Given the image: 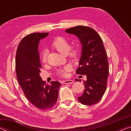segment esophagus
I'll return each mask as SVG.
<instances>
[{"mask_svg": "<svg viewBox=\"0 0 131 131\" xmlns=\"http://www.w3.org/2000/svg\"><path fill=\"white\" fill-rule=\"evenodd\" d=\"M73 83V81L72 80H64L63 81V84H72Z\"/></svg>", "mask_w": 131, "mask_h": 131, "instance_id": "obj_1", "label": "esophagus"}]
</instances>
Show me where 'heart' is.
<instances>
[{"mask_svg": "<svg viewBox=\"0 0 131 131\" xmlns=\"http://www.w3.org/2000/svg\"><path fill=\"white\" fill-rule=\"evenodd\" d=\"M51 47L56 50L59 53L66 55L68 54L69 56L72 59H77L79 57V50L77 47L70 48V45L69 41L65 37L62 36H57L53 40L51 43ZM41 59L43 62H47V52L45 51L42 52L41 54ZM71 68L70 66H66L62 69L57 72V75L60 77H67L68 72H70Z\"/></svg>", "mask_w": 131, "mask_h": 131, "instance_id": "b5f03b06", "label": "heart"}]
</instances>
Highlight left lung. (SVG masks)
<instances>
[{
	"label": "left lung",
	"instance_id": "1",
	"mask_svg": "<svg viewBox=\"0 0 131 131\" xmlns=\"http://www.w3.org/2000/svg\"><path fill=\"white\" fill-rule=\"evenodd\" d=\"M65 31L76 35L83 46L76 73L86 75L87 79L83 81L85 90L78 99L83 105H94L102 99L107 88L109 68L102 40L96 31L87 26H74ZM76 81H80L77 79Z\"/></svg>",
	"mask_w": 131,
	"mask_h": 131
}]
</instances>
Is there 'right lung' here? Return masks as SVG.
<instances>
[{
    "mask_svg": "<svg viewBox=\"0 0 131 131\" xmlns=\"http://www.w3.org/2000/svg\"><path fill=\"white\" fill-rule=\"evenodd\" d=\"M48 33H33L26 35L18 46L15 69L18 81L30 102L41 110H48L55 105L58 97L59 81L46 84L40 77L41 65L38 46L39 41Z\"/></svg>",
    "mask_w": 131,
    "mask_h": 131,
    "instance_id": "right-lung-1",
    "label": "right lung"
}]
</instances>
